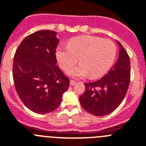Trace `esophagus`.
<instances>
[{"label": "esophagus", "instance_id": "esophagus-1", "mask_svg": "<svg viewBox=\"0 0 146 146\" xmlns=\"http://www.w3.org/2000/svg\"><path fill=\"white\" fill-rule=\"evenodd\" d=\"M70 85H72V86H73V85H74V84H76V81L72 80V79H71V80L70 81Z\"/></svg>", "mask_w": 146, "mask_h": 146}]
</instances>
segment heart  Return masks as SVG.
<instances>
[{
    "mask_svg": "<svg viewBox=\"0 0 146 146\" xmlns=\"http://www.w3.org/2000/svg\"><path fill=\"white\" fill-rule=\"evenodd\" d=\"M116 55L117 47L111 40L92 35L73 38L67 46L59 45L56 51V59L64 71L75 65L79 58L81 64L67 73L74 78L102 77L113 65Z\"/></svg>",
    "mask_w": 146,
    "mask_h": 146,
    "instance_id": "obj_1",
    "label": "heart"
}]
</instances>
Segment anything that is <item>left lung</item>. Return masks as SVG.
Returning a JSON list of instances; mask_svg holds the SVG:
<instances>
[{
  "instance_id": "left-lung-1",
  "label": "left lung",
  "mask_w": 146,
  "mask_h": 146,
  "mask_svg": "<svg viewBox=\"0 0 146 146\" xmlns=\"http://www.w3.org/2000/svg\"><path fill=\"white\" fill-rule=\"evenodd\" d=\"M120 47L117 62L102 79L84 83L85 90L79 97L81 105L91 114L102 117L117 109L124 100L130 83L131 64L128 54Z\"/></svg>"
}]
</instances>
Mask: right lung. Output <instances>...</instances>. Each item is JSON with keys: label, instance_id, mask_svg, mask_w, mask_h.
Returning <instances> with one entry per match:
<instances>
[{"label": "right lung", "instance_id": "add662e5", "mask_svg": "<svg viewBox=\"0 0 146 146\" xmlns=\"http://www.w3.org/2000/svg\"><path fill=\"white\" fill-rule=\"evenodd\" d=\"M57 33L40 30L30 34L17 48L13 60L15 88L22 102L37 113L56 110L70 79L56 65Z\"/></svg>", "mask_w": 146, "mask_h": 146}]
</instances>
